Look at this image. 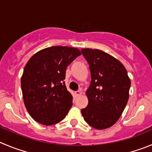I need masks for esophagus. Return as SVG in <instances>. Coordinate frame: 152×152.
Here are the masks:
<instances>
[{
    "mask_svg": "<svg viewBox=\"0 0 152 152\" xmlns=\"http://www.w3.org/2000/svg\"><path fill=\"white\" fill-rule=\"evenodd\" d=\"M75 94H76V97H79V96H81V95H82V91H81V90L77 91L75 92Z\"/></svg>",
    "mask_w": 152,
    "mask_h": 152,
    "instance_id": "esophagus-1",
    "label": "esophagus"
}]
</instances>
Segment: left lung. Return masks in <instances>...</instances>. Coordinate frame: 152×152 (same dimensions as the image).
Returning <instances> with one entry per match:
<instances>
[{
  "instance_id": "8db88e82",
  "label": "left lung",
  "mask_w": 152,
  "mask_h": 152,
  "mask_svg": "<svg viewBox=\"0 0 152 152\" xmlns=\"http://www.w3.org/2000/svg\"><path fill=\"white\" fill-rule=\"evenodd\" d=\"M89 64L91 84L86 91L88 104L81 110L85 121L97 130L117 122L129 99L130 79L118 59L99 49H82Z\"/></svg>"
}]
</instances>
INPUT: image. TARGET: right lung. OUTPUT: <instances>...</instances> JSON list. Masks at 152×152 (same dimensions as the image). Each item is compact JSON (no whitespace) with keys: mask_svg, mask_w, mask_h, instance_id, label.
Wrapping results in <instances>:
<instances>
[{"mask_svg":"<svg viewBox=\"0 0 152 152\" xmlns=\"http://www.w3.org/2000/svg\"><path fill=\"white\" fill-rule=\"evenodd\" d=\"M82 55L77 48L52 46L28 60L21 79L25 106L34 120L45 125L60 122L73 105L64 79L68 65Z\"/></svg>","mask_w":152,"mask_h":152,"instance_id":"1","label":"right lung"}]
</instances>
